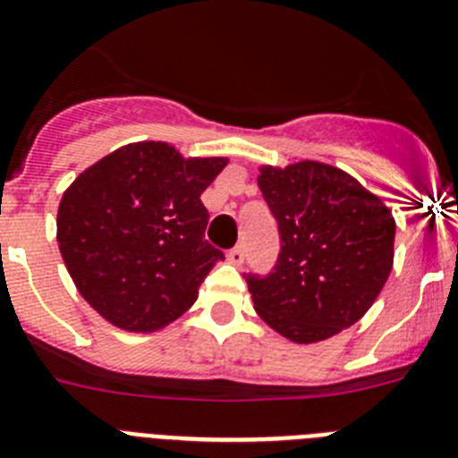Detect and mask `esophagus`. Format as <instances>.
<instances>
[{
	"label": "esophagus",
	"instance_id": "esophagus-1",
	"mask_svg": "<svg viewBox=\"0 0 458 458\" xmlns=\"http://www.w3.org/2000/svg\"><path fill=\"white\" fill-rule=\"evenodd\" d=\"M226 259H229V264L233 266H241L245 261V245H236L226 252Z\"/></svg>",
	"mask_w": 458,
	"mask_h": 458
}]
</instances>
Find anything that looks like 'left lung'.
<instances>
[{"label":"left lung","mask_w":458,"mask_h":458,"mask_svg":"<svg viewBox=\"0 0 458 458\" xmlns=\"http://www.w3.org/2000/svg\"><path fill=\"white\" fill-rule=\"evenodd\" d=\"M277 220L273 273L245 275L254 310L275 333L314 344L365 317L394 259V217L383 201L333 165L302 160L259 169Z\"/></svg>","instance_id":"1"}]
</instances>
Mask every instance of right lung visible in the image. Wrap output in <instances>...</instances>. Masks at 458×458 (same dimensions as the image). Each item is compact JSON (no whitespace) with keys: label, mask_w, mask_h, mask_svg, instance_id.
<instances>
[{"label":"right lung","mask_w":458,"mask_h":458,"mask_svg":"<svg viewBox=\"0 0 458 458\" xmlns=\"http://www.w3.org/2000/svg\"><path fill=\"white\" fill-rule=\"evenodd\" d=\"M226 157H183L165 141L128 144L64 192L56 241L72 282L105 321L153 333L188 311L225 259L204 238L201 192Z\"/></svg>","instance_id":"right-lung-1"}]
</instances>
